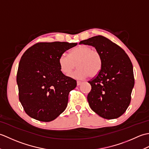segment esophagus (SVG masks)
Wrapping results in <instances>:
<instances>
[{
    "label": "esophagus",
    "instance_id": "1",
    "mask_svg": "<svg viewBox=\"0 0 149 149\" xmlns=\"http://www.w3.org/2000/svg\"><path fill=\"white\" fill-rule=\"evenodd\" d=\"M81 83H82V82L80 81H77V86H79V85L81 84Z\"/></svg>",
    "mask_w": 149,
    "mask_h": 149
}]
</instances>
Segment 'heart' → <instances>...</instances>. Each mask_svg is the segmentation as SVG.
Here are the masks:
<instances>
[{"instance_id":"obj_1","label":"heart","mask_w":149,"mask_h":149,"mask_svg":"<svg viewBox=\"0 0 149 149\" xmlns=\"http://www.w3.org/2000/svg\"><path fill=\"white\" fill-rule=\"evenodd\" d=\"M60 70L68 75L77 66L78 68L70 74L73 78L83 79L95 77L99 74L103 65L101 54L97 50H93L90 46L79 45L72 49L69 56L62 54L58 59Z\"/></svg>"}]
</instances>
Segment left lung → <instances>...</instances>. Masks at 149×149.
Wrapping results in <instances>:
<instances>
[{"label":"left lung","instance_id":"8db88e82","mask_svg":"<svg viewBox=\"0 0 149 149\" xmlns=\"http://www.w3.org/2000/svg\"><path fill=\"white\" fill-rule=\"evenodd\" d=\"M94 47L102 55V68L88 81L91 90L87 99L95 113L106 119H115L125 112L134 85L133 66L121 47L102 36L81 41Z\"/></svg>","mask_w":149,"mask_h":149}]
</instances>
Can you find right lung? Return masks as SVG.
I'll use <instances>...</instances> for the list:
<instances>
[{
	"instance_id": "right-lung-1",
	"label": "right lung",
	"mask_w": 149,
	"mask_h": 149,
	"mask_svg": "<svg viewBox=\"0 0 149 149\" xmlns=\"http://www.w3.org/2000/svg\"><path fill=\"white\" fill-rule=\"evenodd\" d=\"M77 43L40 42L31 47L19 63L17 82L19 100L31 118L50 122L65 110L74 79L60 70L58 59Z\"/></svg>"
}]
</instances>
